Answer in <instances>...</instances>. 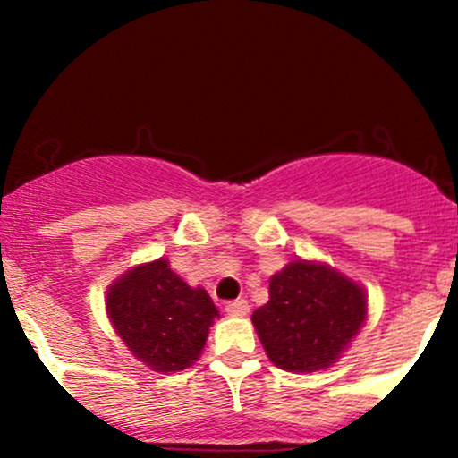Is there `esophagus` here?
<instances>
[{
    "label": "esophagus",
    "mask_w": 458,
    "mask_h": 458,
    "mask_svg": "<svg viewBox=\"0 0 458 458\" xmlns=\"http://www.w3.org/2000/svg\"><path fill=\"white\" fill-rule=\"evenodd\" d=\"M225 312H228L230 317H245V314L250 312V303H247L245 299H236V301L225 303Z\"/></svg>",
    "instance_id": "34e87169"
}]
</instances>
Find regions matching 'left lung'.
I'll list each match as a JSON object with an SVG mask.
<instances>
[{
    "label": "left lung",
    "mask_w": 458,
    "mask_h": 458,
    "mask_svg": "<svg viewBox=\"0 0 458 458\" xmlns=\"http://www.w3.org/2000/svg\"><path fill=\"white\" fill-rule=\"evenodd\" d=\"M360 284L329 265L293 260L269 282V301L251 314L265 353L288 372H317L344 353L364 325Z\"/></svg>",
    "instance_id": "left-lung-1"
}]
</instances>
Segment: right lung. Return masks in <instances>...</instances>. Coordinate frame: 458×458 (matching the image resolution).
<instances>
[{"mask_svg": "<svg viewBox=\"0 0 458 458\" xmlns=\"http://www.w3.org/2000/svg\"><path fill=\"white\" fill-rule=\"evenodd\" d=\"M105 308L131 353L165 375L198 360L219 318L208 293L181 280L165 259L123 273L109 286Z\"/></svg>", "mask_w": 458, "mask_h": 458, "instance_id": "add662e5", "label": "right lung"}]
</instances>
